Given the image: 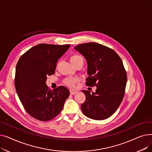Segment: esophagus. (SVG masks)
Instances as JSON below:
<instances>
[{
    "mask_svg": "<svg viewBox=\"0 0 152 152\" xmlns=\"http://www.w3.org/2000/svg\"><path fill=\"white\" fill-rule=\"evenodd\" d=\"M77 93V92L76 91H72V90H71L70 91V94L71 95H75V94H76Z\"/></svg>",
    "mask_w": 152,
    "mask_h": 152,
    "instance_id": "esophagus-1",
    "label": "esophagus"
}]
</instances>
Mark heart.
Listing matches in <instances>:
<instances>
[{
	"instance_id": "obj_1",
	"label": "heart",
	"mask_w": 152,
	"mask_h": 152,
	"mask_svg": "<svg viewBox=\"0 0 152 152\" xmlns=\"http://www.w3.org/2000/svg\"><path fill=\"white\" fill-rule=\"evenodd\" d=\"M71 63H75L76 61H78L79 60H83V58L81 57V55H79L77 54L72 55L70 58H69ZM77 81V79L76 78L73 77H68L66 78L64 83H65L66 86L71 87V88H74L75 86V83Z\"/></svg>"
}]
</instances>
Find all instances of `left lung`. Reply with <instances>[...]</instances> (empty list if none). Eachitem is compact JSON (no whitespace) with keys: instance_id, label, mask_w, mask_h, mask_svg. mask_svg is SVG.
<instances>
[{"instance_id":"left-lung-1","label":"left lung","mask_w":152,"mask_h":152,"mask_svg":"<svg viewBox=\"0 0 152 152\" xmlns=\"http://www.w3.org/2000/svg\"><path fill=\"white\" fill-rule=\"evenodd\" d=\"M75 49L87 60V86H96L95 92L83 90L86 101L81 106L87 117L103 120L112 115L123 99L127 74L119 56L110 48L89 42L77 45Z\"/></svg>"}]
</instances>
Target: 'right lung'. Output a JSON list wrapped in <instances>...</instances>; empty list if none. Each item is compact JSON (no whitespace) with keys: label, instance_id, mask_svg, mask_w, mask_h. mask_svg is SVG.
Returning <instances> with one entry per match:
<instances>
[{"label":"right lung","instance_id":"obj_1","mask_svg":"<svg viewBox=\"0 0 152 152\" xmlns=\"http://www.w3.org/2000/svg\"><path fill=\"white\" fill-rule=\"evenodd\" d=\"M70 45L40 44L21 56L15 70V86L22 105L32 117L47 121L57 116L68 98L63 86L51 91L47 76L55 73L58 59Z\"/></svg>","mask_w":152,"mask_h":152}]
</instances>
